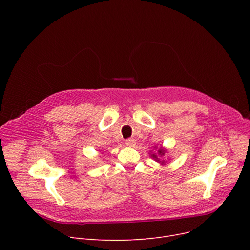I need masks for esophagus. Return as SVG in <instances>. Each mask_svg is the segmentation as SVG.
I'll return each mask as SVG.
<instances>
[{
  "mask_svg": "<svg viewBox=\"0 0 250 250\" xmlns=\"http://www.w3.org/2000/svg\"><path fill=\"white\" fill-rule=\"evenodd\" d=\"M125 144H126V146L127 147H135L136 146V140H134V139H128V140H126L125 141Z\"/></svg>",
  "mask_w": 250,
  "mask_h": 250,
  "instance_id": "obj_1",
  "label": "esophagus"
}]
</instances>
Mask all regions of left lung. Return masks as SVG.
Returning <instances> with one entry per match:
<instances>
[{"label":"left lung","instance_id":"8db88e82","mask_svg":"<svg viewBox=\"0 0 250 250\" xmlns=\"http://www.w3.org/2000/svg\"><path fill=\"white\" fill-rule=\"evenodd\" d=\"M153 148H154L155 152L150 151V157H151V158H153L156 162H158L161 165H165L167 163V161L164 160V159H160V158H162V157L165 156V154L168 153L167 149H165L164 147H159L158 148L156 145Z\"/></svg>","mask_w":250,"mask_h":250}]
</instances>
